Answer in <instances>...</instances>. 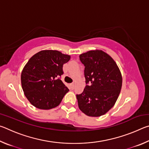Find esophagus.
I'll list each match as a JSON object with an SVG mask.
<instances>
[{"instance_id": "obj_1", "label": "esophagus", "mask_w": 149, "mask_h": 149, "mask_svg": "<svg viewBox=\"0 0 149 149\" xmlns=\"http://www.w3.org/2000/svg\"><path fill=\"white\" fill-rule=\"evenodd\" d=\"M70 87H71L72 89H74V84H70Z\"/></svg>"}]
</instances>
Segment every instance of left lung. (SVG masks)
Wrapping results in <instances>:
<instances>
[{"instance_id":"8db88e82","label":"left lung","mask_w":149,"mask_h":149,"mask_svg":"<svg viewBox=\"0 0 149 149\" xmlns=\"http://www.w3.org/2000/svg\"><path fill=\"white\" fill-rule=\"evenodd\" d=\"M85 66V86L76 95L79 109L89 116L104 115L114 107L120 93L122 77L112 58L99 50L79 55Z\"/></svg>"}]
</instances>
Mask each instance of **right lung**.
Listing matches in <instances>:
<instances>
[{
  "label": "right lung",
  "mask_w": 149,
  "mask_h": 149,
  "mask_svg": "<svg viewBox=\"0 0 149 149\" xmlns=\"http://www.w3.org/2000/svg\"><path fill=\"white\" fill-rule=\"evenodd\" d=\"M70 56L58 50H41L29 60L22 70L21 82L24 94L32 105L42 110L58 107L69 91L60 79L63 65Z\"/></svg>",
  "instance_id": "right-lung-1"
}]
</instances>
